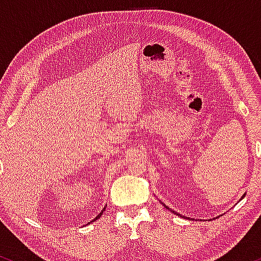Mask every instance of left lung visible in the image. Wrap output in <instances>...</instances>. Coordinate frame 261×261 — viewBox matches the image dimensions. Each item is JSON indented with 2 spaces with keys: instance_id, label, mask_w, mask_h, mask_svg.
Listing matches in <instances>:
<instances>
[{
  "instance_id": "left-lung-1",
  "label": "left lung",
  "mask_w": 261,
  "mask_h": 261,
  "mask_svg": "<svg viewBox=\"0 0 261 261\" xmlns=\"http://www.w3.org/2000/svg\"><path fill=\"white\" fill-rule=\"evenodd\" d=\"M163 206H164V207H166V208H168V210H170V208L168 207V206H166V205H164V203H163ZM170 211H172V212H174V211H173V210H170ZM174 214H178V212H174ZM178 216H181V215H178Z\"/></svg>"
}]
</instances>
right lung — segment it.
Here are the masks:
<instances>
[{"instance_id":"add662e5","label":"right lung","mask_w":261,"mask_h":261,"mask_svg":"<svg viewBox=\"0 0 261 261\" xmlns=\"http://www.w3.org/2000/svg\"><path fill=\"white\" fill-rule=\"evenodd\" d=\"M103 211H106V207H104V210H103ZM103 211H101V212H100V214H99V215H98V216H97V217H95V218H94V220H93V221L98 220V218H99V217L101 216V214H103Z\"/></svg>"}]
</instances>
